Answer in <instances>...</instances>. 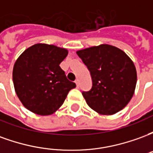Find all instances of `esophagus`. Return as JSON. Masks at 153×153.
Returning <instances> with one entry per match:
<instances>
[{"label": "esophagus", "instance_id": "34e87169", "mask_svg": "<svg viewBox=\"0 0 153 153\" xmlns=\"http://www.w3.org/2000/svg\"><path fill=\"white\" fill-rule=\"evenodd\" d=\"M75 83H76V86L77 87L79 86V79L75 80Z\"/></svg>", "mask_w": 153, "mask_h": 153}]
</instances>
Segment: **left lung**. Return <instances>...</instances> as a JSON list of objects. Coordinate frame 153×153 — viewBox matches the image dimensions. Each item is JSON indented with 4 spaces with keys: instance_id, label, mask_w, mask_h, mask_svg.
Returning a JSON list of instances; mask_svg holds the SVG:
<instances>
[{
    "instance_id": "1",
    "label": "left lung",
    "mask_w": 153,
    "mask_h": 153,
    "mask_svg": "<svg viewBox=\"0 0 153 153\" xmlns=\"http://www.w3.org/2000/svg\"><path fill=\"white\" fill-rule=\"evenodd\" d=\"M90 71L93 87L83 92L87 104L100 115L121 111L134 93L137 72L134 62L117 47L102 44L77 51Z\"/></svg>"
}]
</instances>
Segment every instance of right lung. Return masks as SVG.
<instances>
[{"label": "right lung", "instance_id": "1", "mask_svg": "<svg viewBox=\"0 0 153 153\" xmlns=\"http://www.w3.org/2000/svg\"><path fill=\"white\" fill-rule=\"evenodd\" d=\"M67 55L65 48L38 43L26 49L16 60L13 68L14 87L28 111L37 115H51L76 87L60 67Z\"/></svg>", "mask_w": 153, "mask_h": 153}]
</instances>
